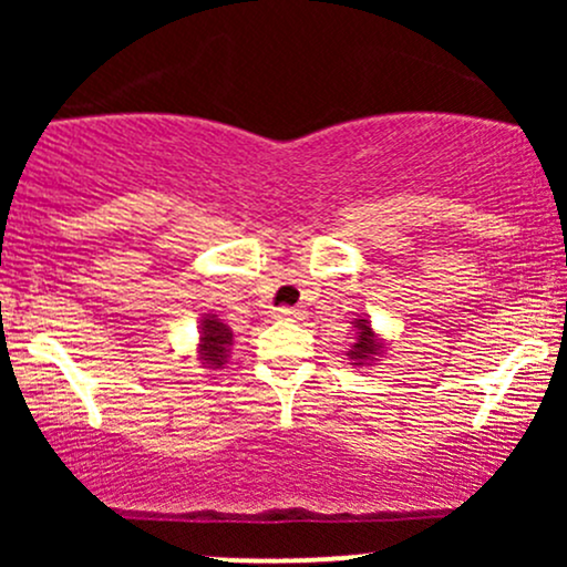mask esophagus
Instances as JSON below:
<instances>
[{"label":"esophagus","mask_w":567,"mask_h":567,"mask_svg":"<svg viewBox=\"0 0 567 567\" xmlns=\"http://www.w3.org/2000/svg\"><path fill=\"white\" fill-rule=\"evenodd\" d=\"M275 317H277V320L298 322V320H303L306 311H303V309H298V306H279V309L275 311Z\"/></svg>","instance_id":"34e87169"}]
</instances>
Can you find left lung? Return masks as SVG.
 <instances>
[{"instance_id":"1","label":"left lung","mask_w":567,"mask_h":567,"mask_svg":"<svg viewBox=\"0 0 567 567\" xmlns=\"http://www.w3.org/2000/svg\"><path fill=\"white\" fill-rule=\"evenodd\" d=\"M354 328H357V343L349 351L351 360L362 362V360H370L373 354H379V343H375L373 330H370L368 320H357Z\"/></svg>"}]
</instances>
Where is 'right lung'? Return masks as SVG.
<instances>
[{
    "label": "right lung",
    "mask_w": 567,
    "mask_h": 567,
    "mask_svg": "<svg viewBox=\"0 0 567 567\" xmlns=\"http://www.w3.org/2000/svg\"><path fill=\"white\" fill-rule=\"evenodd\" d=\"M231 347V330L224 322H218L216 317H207L202 322V343H199V360L207 368H220L226 362Z\"/></svg>",
    "instance_id": "1"
}]
</instances>
